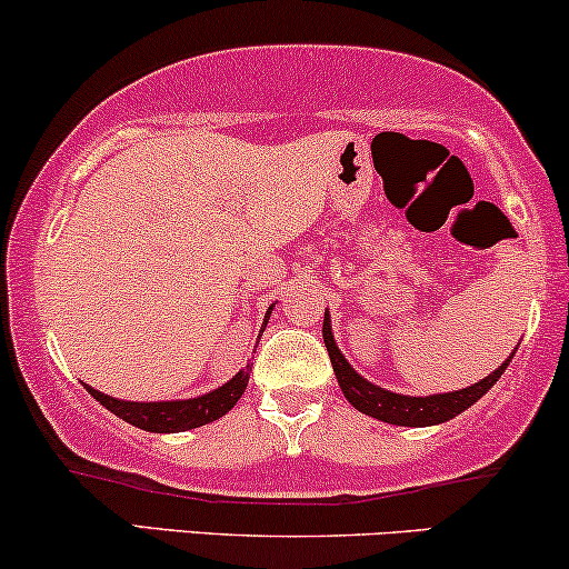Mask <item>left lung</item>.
<instances>
[{"label": "left lung", "mask_w": 569, "mask_h": 569, "mask_svg": "<svg viewBox=\"0 0 569 569\" xmlns=\"http://www.w3.org/2000/svg\"><path fill=\"white\" fill-rule=\"evenodd\" d=\"M321 335H325V346L329 353V361H332L335 377H338L342 396L348 398L350 406H356L367 417L380 419V422L388 425H401V427H430L448 422V419L459 417L461 411H467L469 406L478 403L486 392L499 382L503 369L509 367L511 353L507 361L501 363L493 375H488L486 380L475 382L472 388L453 390V392H438V396H401V392H390L380 388V385L363 380V377L346 361V356L340 353L338 342H335L332 325H329V311H325V327H321Z\"/></svg>", "instance_id": "1"}]
</instances>
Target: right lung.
I'll list each match as a JSON object with an SVG mask.
<instances>
[{"label": "right lung", "instance_id": "add662e5", "mask_svg": "<svg viewBox=\"0 0 569 569\" xmlns=\"http://www.w3.org/2000/svg\"><path fill=\"white\" fill-rule=\"evenodd\" d=\"M273 306L266 311L261 332L269 325ZM261 340V335H258ZM250 380V367L237 371L234 377L221 388L206 392V396L187 398V401H156V403H139V401H121V398L104 396V392L89 388V396H94L104 409L113 411L116 417H121L123 422L139 427V430L147 432H184L194 430V427H202L208 422H216V419L223 417V413L234 409V403L240 401L244 388H248Z\"/></svg>", "mask_w": 569, "mask_h": 569}]
</instances>
